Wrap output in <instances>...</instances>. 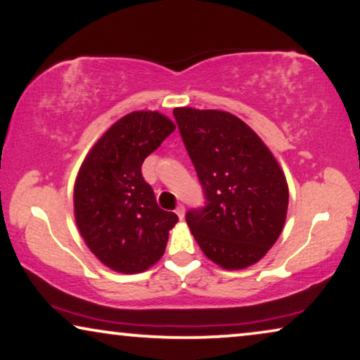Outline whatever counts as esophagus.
Segmentation results:
<instances>
[{
  "label": "esophagus",
  "mask_w": 360,
  "mask_h": 360,
  "mask_svg": "<svg viewBox=\"0 0 360 360\" xmlns=\"http://www.w3.org/2000/svg\"><path fill=\"white\" fill-rule=\"evenodd\" d=\"M175 212H176V216H179V219H184V216H185V206L184 205H179V206H176Z\"/></svg>",
  "instance_id": "esophagus-1"
}]
</instances>
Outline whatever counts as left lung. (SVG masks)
<instances>
[{
    "label": "left lung",
    "instance_id": "8db88e82",
    "mask_svg": "<svg viewBox=\"0 0 360 360\" xmlns=\"http://www.w3.org/2000/svg\"><path fill=\"white\" fill-rule=\"evenodd\" d=\"M205 193L186 212L202 253L224 269L259 262L283 232L289 188L278 160L240 118L222 110H174Z\"/></svg>",
    "mask_w": 360,
    "mask_h": 360
}]
</instances>
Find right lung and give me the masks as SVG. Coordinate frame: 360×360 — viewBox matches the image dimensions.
<instances>
[{
    "label": "right lung",
    "mask_w": 360,
    "mask_h": 360,
    "mask_svg": "<svg viewBox=\"0 0 360 360\" xmlns=\"http://www.w3.org/2000/svg\"><path fill=\"white\" fill-rule=\"evenodd\" d=\"M175 129L159 112H131L103 133L75 184V217L91 252L113 271L141 273L165 252L179 217L160 210L141 165Z\"/></svg>",
    "instance_id": "obj_1"
}]
</instances>
